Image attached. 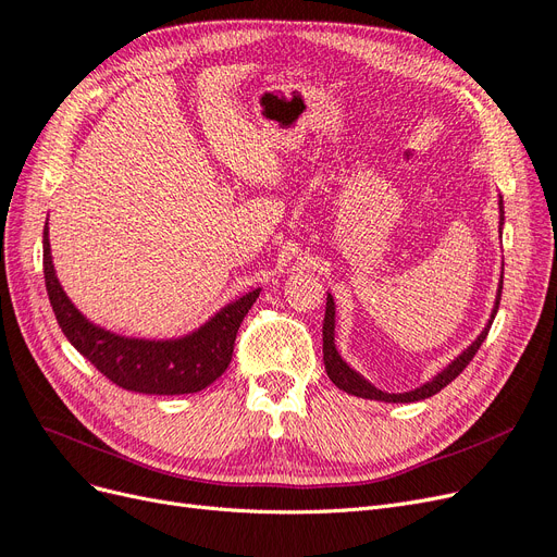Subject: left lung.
<instances>
[{
    "instance_id": "8db88e82",
    "label": "left lung",
    "mask_w": 557,
    "mask_h": 557,
    "mask_svg": "<svg viewBox=\"0 0 557 557\" xmlns=\"http://www.w3.org/2000/svg\"><path fill=\"white\" fill-rule=\"evenodd\" d=\"M503 220L505 218H503V199H500V224H503ZM500 294H503V284H500V289H498V298H496V307H493L491 321L482 331V335L475 342H472L455 362L447 364L436 379H431L422 387L410 389V393H401V395L381 393V389H376L372 383L364 381L358 372H354V369L339 358L337 348H335V302H333V296L327 294L325 319H323V362H325L327 379H331L339 389H344V393H348V395H356V397H362V399H379V401H387V404H408V401H420V399H426V397H434L436 393H441L445 385H449L451 381H455L463 372V369L468 367V362L475 358V354L480 351L482 342L488 335V327H491L493 319H496L498 305H500Z\"/></svg>"
}]
</instances>
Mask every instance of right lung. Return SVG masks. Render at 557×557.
Wrapping results in <instances>:
<instances>
[{
    "instance_id": "obj_1",
    "label": "right lung",
    "mask_w": 557,
    "mask_h": 557,
    "mask_svg": "<svg viewBox=\"0 0 557 557\" xmlns=\"http://www.w3.org/2000/svg\"><path fill=\"white\" fill-rule=\"evenodd\" d=\"M44 273L61 333L102 376L141 395L199 393L220 379L232 362L238 327L259 298V289L245 294L188 337L170 342L128 339L102 331L75 310L54 275L48 226L44 230Z\"/></svg>"
}]
</instances>
